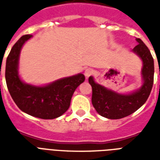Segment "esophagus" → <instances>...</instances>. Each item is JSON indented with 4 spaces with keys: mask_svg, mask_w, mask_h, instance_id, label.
<instances>
[{
    "mask_svg": "<svg viewBox=\"0 0 160 160\" xmlns=\"http://www.w3.org/2000/svg\"><path fill=\"white\" fill-rule=\"evenodd\" d=\"M92 73H93V70L92 69V68H87L85 71V76H86L87 79H88L91 75H92Z\"/></svg>",
    "mask_w": 160,
    "mask_h": 160,
    "instance_id": "obj_1",
    "label": "esophagus"
}]
</instances>
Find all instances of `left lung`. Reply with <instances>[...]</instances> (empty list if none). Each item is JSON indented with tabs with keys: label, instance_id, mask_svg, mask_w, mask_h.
Segmentation results:
<instances>
[{
	"label": "left lung",
	"instance_id": "8db88e82",
	"mask_svg": "<svg viewBox=\"0 0 160 160\" xmlns=\"http://www.w3.org/2000/svg\"><path fill=\"white\" fill-rule=\"evenodd\" d=\"M138 44L132 51L142 61L141 87L129 93H120L98 84L89 77L92 86V103L98 114L109 119H120L129 116L141 108L150 95L154 75V62L150 50L142 40L136 38Z\"/></svg>",
	"mask_w": 160,
	"mask_h": 160
}]
</instances>
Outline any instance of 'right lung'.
Returning <instances> with one entry per match:
<instances>
[{
    "instance_id": "1",
    "label": "right lung",
    "mask_w": 160,
    "mask_h": 160,
    "mask_svg": "<svg viewBox=\"0 0 160 160\" xmlns=\"http://www.w3.org/2000/svg\"><path fill=\"white\" fill-rule=\"evenodd\" d=\"M32 38V35L21 37L7 58L5 77L8 89L23 112L42 119L59 118L68 110L73 92L83 83L85 76L83 73H78L43 86L24 82L19 74V56L23 45Z\"/></svg>"
}]
</instances>
